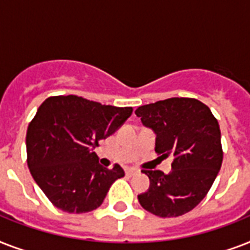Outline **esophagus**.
Returning a JSON list of instances; mask_svg holds the SVG:
<instances>
[{
	"label": "esophagus",
	"mask_w": 250,
	"mask_h": 250,
	"mask_svg": "<svg viewBox=\"0 0 250 250\" xmlns=\"http://www.w3.org/2000/svg\"><path fill=\"white\" fill-rule=\"evenodd\" d=\"M139 171L135 170V168H125V175L127 176H133V175H136Z\"/></svg>",
	"instance_id": "esophagus-1"
}]
</instances>
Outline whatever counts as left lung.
I'll return each instance as SVG.
<instances>
[{"label": "left lung", "mask_w": 250, "mask_h": 250, "mask_svg": "<svg viewBox=\"0 0 250 250\" xmlns=\"http://www.w3.org/2000/svg\"><path fill=\"white\" fill-rule=\"evenodd\" d=\"M141 123L157 135L156 152L174 157L172 171L143 170L150 187L137 196L140 205L161 218L194 209L213 186L223 161L217 118L196 98L172 97L140 106Z\"/></svg>", "instance_id": "obj_1"}]
</instances>
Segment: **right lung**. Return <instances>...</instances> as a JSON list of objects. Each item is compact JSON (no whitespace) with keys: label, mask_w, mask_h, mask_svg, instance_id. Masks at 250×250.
<instances>
[{"label":"right lung","mask_w":250,"mask_h":250,"mask_svg":"<svg viewBox=\"0 0 250 250\" xmlns=\"http://www.w3.org/2000/svg\"><path fill=\"white\" fill-rule=\"evenodd\" d=\"M131 114L132 107L101 105L74 94L53 96L41 104L27 129V164L56 208L82 214L101 206L125 171L119 165L101 166L93 149Z\"/></svg>","instance_id":"add662e5"}]
</instances>
